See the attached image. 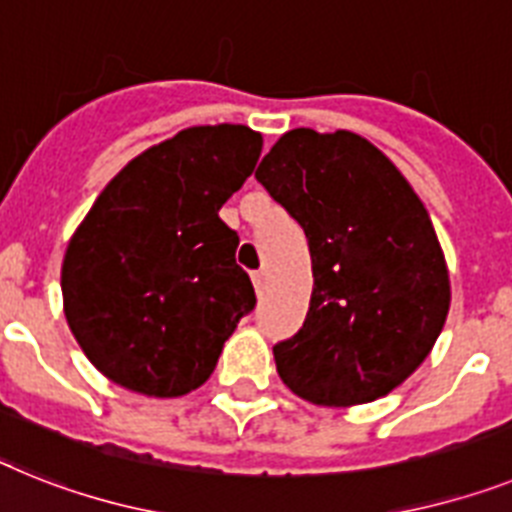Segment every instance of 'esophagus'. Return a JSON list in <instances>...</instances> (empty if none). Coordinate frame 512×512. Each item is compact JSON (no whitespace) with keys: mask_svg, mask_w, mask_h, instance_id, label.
<instances>
[{"mask_svg":"<svg viewBox=\"0 0 512 512\" xmlns=\"http://www.w3.org/2000/svg\"><path fill=\"white\" fill-rule=\"evenodd\" d=\"M252 283H255L257 294H260V291L265 289V283H268V273H265V270H255V273H252Z\"/></svg>","mask_w":512,"mask_h":512,"instance_id":"1","label":"esophagus"}]
</instances>
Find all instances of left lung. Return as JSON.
Returning a JSON list of instances; mask_svg holds the SVG:
<instances>
[{"label": "left lung", "mask_w": 512, "mask_h": 512, "mask_svg": "<svg viewBox=\"0 0 512 512\" xmlns=\"http://www.w3.org/2000/svg\"><path fill=\"white\" fill-rule=\"evenodd\" d=\"M255 179L304 229L315 278L304 325L273 346L281 380L317 406L388 395L448 317V265L427 208L375 145L346 130L286 132Z\"/></svg>", "instance_id": "left-lung-1"}]
</instances>
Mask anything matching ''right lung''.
Returning a JSON list of instances; mask_svg holds the SVG:
<instances>
[{"mask_svg":"<svg viewBox=\"0 0 512 512\" xmlns=\"http://www.w3.org/2000/svg\"><path fill=\"white\" fill-rule=\"evenodd\" d=\"M263 150L242 124L190 127L132 158L67 244L64 317L90 362L156 398L200 388L255 309L218 210Z\"/></svg>","mask_w":512,"mask_h":512,"instance_id":"obj_1","label":"right lung"}]
</instances>
